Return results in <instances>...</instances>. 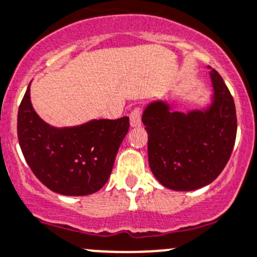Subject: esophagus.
<instances>
[{
  "label": "esophagus",
  "instance_id": "34e87169",
  "mask_svg": "<svg viewBox=\"0 0 257 257\" xmlns=\"http://www.w3.org/2000/svg\"><path fill=\"white\" fill-rule=\"evenodd\" d=\"M131 125L132 126H141L142 124V109L141 108H134L132 110L131 115Z\"/></svg>",
  "mask_w": 257,
  "mask_h": 257
}]
</instances>
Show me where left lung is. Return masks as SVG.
<instances>
[{
    "label": "left lung",
    "mask_w": 257,
    "mask_h": 257,
    "mask_svg": "<svg viewBox=\"0 0 257 257\" xmlns=\"http://www.w3.org/2000/svg\"><path fill=\"white\" fill-rule=\"evenodd\" d=\"M213 101L206 110L171 111L153 101L142 115L148 133V161L154 177L174 191H193L215 181L235 146L233 98L220 74L210 73Z\"/></svg>",
    "instance_id": "obj_1"
}]
</instances>
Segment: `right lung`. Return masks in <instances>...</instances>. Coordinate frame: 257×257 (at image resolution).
<instances>
[{"instance_id": "obj_1", "label": "right lung", "mask_w": 257, "mask_h": 257, "mask_svg": "<svg viewBox=\"0 0 257 257\" xmlns=\"http://www.w3.org/2000/svg\"><path fill=\"white\" fill-rule=\"evenodd\" d=\"M129 118L99 119L73 128H55L32 108L30 85L19 106L17 137L35 176L51 191L86 196L108 181Z\"/></svg>"}]
</instances>
